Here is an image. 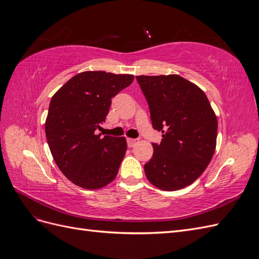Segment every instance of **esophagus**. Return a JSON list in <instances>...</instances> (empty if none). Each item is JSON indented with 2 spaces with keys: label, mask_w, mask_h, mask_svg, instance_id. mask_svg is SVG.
<instances>
[{
  "label": "esophagus",
  "mask_w": 259,
  "mask_h": 259,
  "mask_svg": "<svg viewBox=\"0 0 259 259\" xmlns=\"http://www.w3.org/2000/svg\"><path fill=\"white\" fill-rule=\"evenodd\" d=\"M126 142H127V146L130 148H132V147H134L138 143V140L135 139V138H127Z\"/></svg>",
  "instance_id": "1"
}]
</instances>
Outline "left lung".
Returning <instances> with one entry per match:
<instances>
[{
  "mask_svg": "<svg viewBox=\"0 0 259 259\" xmlns=\"http://www.w3.org/2000/svg\"><path fill=\"white\" fill-rule=\"evenodd\" d=\"M136 79L150 109L152 127L163 134L160 144H152L146 176L161 190L183 189L201 176L213 158L217 117L204 92L182 76Z\"/></svg>",
  "mask_w": 259,
  "mask_h": 259,
  "instance_id": "left-lung-1",
  "label": "left lung"
}]
</instances>
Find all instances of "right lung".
<instances>
[{"instance_id": "add662e5", "label": "right lung", "mask_w": 259, "mask_h": 259, "mask_svg": "<svg viewBox=\"0 0 259 259\" xmlns=\"http://www.w3.org/2000/svg\"><path fill=\"white\" fill-rule=\"evenodd\" d=\"M134 80L132 74L85 71L52 97L45 134L54 161L70 182L95 190L115 178L126 152L124 137L97 135L111 99Z\"/></svg>"}]
</instances>
